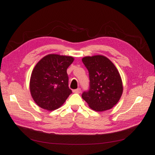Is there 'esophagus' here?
<instances>
[{
  "label": "esophagus",
  "instance_id": "obj_1",
  "mask_svg": "<svg viewBox=\"0 0 155 155\" xmlns=\"http://www.w3.org/2000/svg\"><path fill=\"white\" fill-rule=\"evenodd\" d=\"M73 92L76 93V94H80L81 92V89L80 88H78V89H76V90H73Z\"/></svg>",
  "mask_w": 155,
  "mask_h": 155
}]
</instances>
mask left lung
Wrapping results in <instances>:
<instances>
[{
	"instance_id": "obj_1",
	"label": "left lung",
	"mask_w": 155,
	"mask_h": 155,
	"mask_svg": "<svg viewBox=\"0 0 155 155\" xmlns=\"http://www.w3.org/2000/svg\"><path fill=\"white\" fill-rule=\"evenodd\" d=\"M82 61L90 78V89L82 94V98L95 111L111 109L118 102L123 92L118 69L108 58L100 55L84 57Z\"/></svg>"
}]
</instances>
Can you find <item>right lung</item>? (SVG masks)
Instances as JSON below:
<instances>
[{"label":"right lung","mask_w":155,"mask_h":155,"mask_svg":"<svg viewBox=\"0 0 155 155\" xmlns=\"http://www.w3.org/2000/svg\"><path fill=\"white\" fill-rule=\"evenodd\" d=\"M74 60L71 56L49 54L35 66L30 79V91L41 108L49 111L58 109L72 93L68 87L67 69Z\"/></svg>","instance_id":"right-lung-1"}]
</instances>
